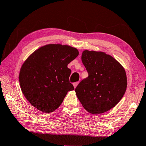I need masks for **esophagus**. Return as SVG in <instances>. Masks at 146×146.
<instances>
[{
	"label": "esophagus",
	"mask_w": 146,
	"mask_h": 146,
	"mask_svg": "<svg viewBox=\"0 0 146 146\" xmlns=\"http://www.w3.org/2000/svg\"><path fill=\"white\" fill-rule=\"evenodd\" d=\"M78 82H74L73 84V86H74V88H76V86H77V85L78 84Z\"/></svg>",
	"instance_id": "esophagus-1"
}]
</instances>
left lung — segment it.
Wrapping results in <instances>:
<instances>
[{"label":"left lung","mask_w":146,"mask_h":146,"mask_svg":"<svg viewBox=\"0 0 146 146\" xmlns=\"http://www.w3.org/2000/svg\"><path fill=\"white\" fill-rule=\"evenodd\" d=\"M82 62L88 76L75 88L78 100L92 114L108 111L120 102L126 91L124 68L113 56L101 51H84Z\"/></svg>","instance_id":"1"}]
</instances>
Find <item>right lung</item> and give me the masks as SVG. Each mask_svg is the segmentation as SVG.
Masks as SVG:
<instances>
[{
    "mask_svg": "<svg viewBox=\"0 0 146 146\" xmlns=\"http://www.w3.org/2000/svg\"><path fill=\"white\" fill-rule=\"evenodd\" d=\"M78 55L73 47L48 44L26 59L19 78L23 93L32 106L46 113L60 106L68 91L74 90L68 65Z\"/></svg>",
    "mask_w": 146,
    "mask_h": 146,
    "instance_id": "right-lung-1",
    "label": "right lung"
}]
</instances>
